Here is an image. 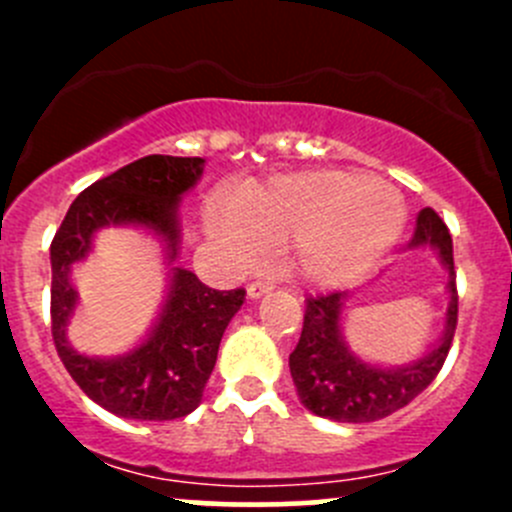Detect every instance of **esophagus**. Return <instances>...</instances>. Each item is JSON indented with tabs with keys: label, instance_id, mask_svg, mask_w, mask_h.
Listing matches in <instances>:
<instances>
[{
	"label": "esophagus",
	"instance_id": "34e87169",
	"mask_svg": "<svg viewBox=\"0 0 512 512\" xmlns=\"http://www.w3.org/2000/svg\"><path fill=\"white\" fill-rule=\"evenodd\" d=\"M272 289L270 282H252V285H247V297L250 299H260L262 294H267Z\"/></svg>",
	"mask_w": 512,
	"mask_h": 512
}]
</instances>
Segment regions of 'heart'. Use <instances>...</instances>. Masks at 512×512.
Masks as SVG:
<instances>
[{
  "label": "heart",
  "instance_id": "obj_1",
  "mask_svg": "<svg viewBox=\"0 0 512 512\" xmlns=\"http://www.w3.org/2000/svg\"><path fill=\"white\" fill-rule=\"evenodd\" d=\"M406 205L399 190L361 170H299L213 195L203 208L210 245L237 270L272 247L289 272L319 289L364 280L399 240Z\"/></svg>",
  "mask_w": 512,
  "mask_h": 512
}]
</instances>
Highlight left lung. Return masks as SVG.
Segmentation results:
<instances>
[{"mask_svg":"<svg viewBox=\"0 0 512 512\" xmlns=\"http://www.w3.org/2000/svg\"><path fill=\"white\" fill-rule=\"evenodd\" d=\"M431 247L448 272V307L443 334L428 352L406 364H379L364 359L344 334L347 292L309 297L299 344L289 354V371L302 406L312 414L342 423H369L391 416L416 399L441 371L458 322L453 240L436 210L418 213L409 250Z\"/></svg>","mask_w":512,"mask_h":512,"instance_id":"1","label":"left lung"}]
</instances>
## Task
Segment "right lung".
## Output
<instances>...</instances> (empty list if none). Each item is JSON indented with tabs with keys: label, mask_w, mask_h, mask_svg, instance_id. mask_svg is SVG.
Masks as SVG:
<instances>
[{
	"label": "right lung",
	"mask_w": 512,
	"mask_h": 512,
	"mask_svg": "<svg viewBox=\"0 0 512 512\" xmlns=\"http://www.w3.org/2000/svg\"><path fill=\"white\" fill-rule=\"evenodd\" d=\"M205 158L146 156L96 180L71 203L51 242V334L71 379L111 414L173 421L203 401L220 339L245 289H213L180 262V200ZM138 244L156 256L161 289L133 333L108 340L75 319L78 289L103 246Z\"/></svg>",
	"instance_id": "right-lung-1"
}]
</instances>
